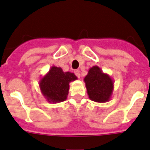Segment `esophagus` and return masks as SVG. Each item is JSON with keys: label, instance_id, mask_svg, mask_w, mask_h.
<instances>
[{"label": "esophagus", "instance_id": "34e87169", "mask_svg": "<svg viewBox=\"0 0 150 150\" xmlns=\"http://www.w3.org/2000/svg\"><path fill=\"white\" fill-rule=\"evenodd\" d=\"M75 75H76L77 77H78V78H80V76H81V75H80V72H79V71H78V70H75Z\"/></svg>", "mask_w": 150, "mask_h": 150}]
</instances>
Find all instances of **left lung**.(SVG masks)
Listing matches in <instances>:
<instances>
[{
  "instance_id": "obj_1",
  "label": "left lung",
  "mask_w": 150,
  "mask_h": 150,
  "mask_svg": "<svg viewBox=\"0 0 150 150\" xmlns=\"http://www.w3.org/2000/svg\"><path fill=\"white\" fill-rule=\"evenodd\" d=\"M83 81L90 100L100 103L110 100L114 90V81L110 75L104 73L98 66L89 69Z\"/></svg>"
}]
</instances>
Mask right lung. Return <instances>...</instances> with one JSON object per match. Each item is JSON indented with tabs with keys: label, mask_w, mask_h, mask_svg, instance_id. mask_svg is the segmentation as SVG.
<instances>
[{
	"label": "right lung",
	"mask_w": 150,
	"mask_h": 150,
	"mask_svg": "<svg viewBox=\"0 0 150 150\" xmlns=\"http://www.w3.org/2000/svg\"><path fill=\"white\" fill-rule=\"evenodd\" d=\"M74 73L63 72L60 67L53 66L39 82L40 90L47 102L58 103L67 98L69 83L77 80Z\"/></svg>",
	"instance_id": "right-lung-1"
}]
</instances>
